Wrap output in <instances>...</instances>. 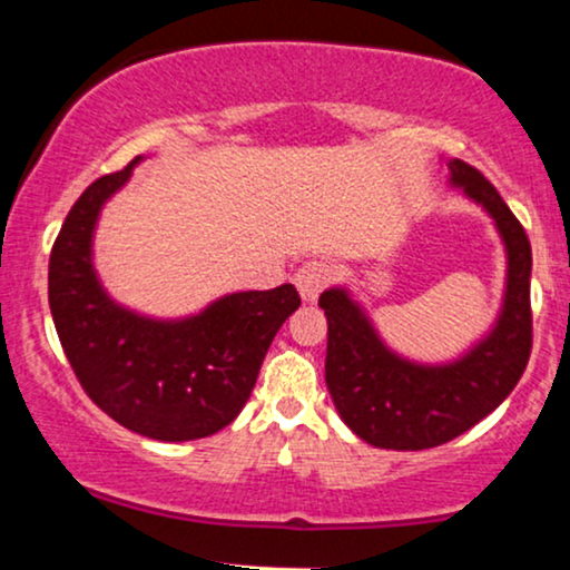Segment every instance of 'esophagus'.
Segmentation results:
<instances>
[{"instance_id":"1","label":"esophagus","mask_w":570,"mask_h":570,"mask_svg":"<svg viewBox=\"0 0 570 570\" xmlns=\"http://www.w3.org/2000/svg\"><path fill=\"white\" fill-rule=\"evenodd\" d=\"M330 281H332V267L326 263H318V259L305 263L297 273H294V284H297L299 297H303L305 303H313V299L324 292V286L330 284Z\"/></svg>"}]
</instances>
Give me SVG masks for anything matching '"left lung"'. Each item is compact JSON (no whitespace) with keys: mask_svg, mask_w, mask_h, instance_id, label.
Segmentation results:
<instances>
[{"mask_svg":"<svg viewBox=\"0 0 570 570\" xmlns=\"http://www.w3.org/2000/svg\"><path fill=\"white\" fill-rule=\"evenodd\" d=\"M450 187L493 219L507 252V284L495 322L450 362H415L391 348L348 286H330L326 389L358 440L383 450L444 444L512 394L531 356V244L495 187L463 160H448Z\"/></svg>","mask_w":570,"mask_h":570,"instance_id":"1","label":"left lung"}]
</instances>
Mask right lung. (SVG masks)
<instances>
[{
  "label": "right lung",
  "mask_w": 570,
  "mask_h": 570,
  "mask_svg": "<svg viewBox=\"0 0 570 570\" xmlns=\"http://www.w3.org/2000/svg\"><path fill=\"white\" fill-rule=\"evenodd\" d=\"M139 163L96 179L71 206L50 254V313L98 407L149 440L189 442L238 417L299 294L292 284L233 292L181 318L144 316L109 297L94 265L96 225Z\"/></svg>",
  "instance_id": "obj_1"
}]
</instances>
